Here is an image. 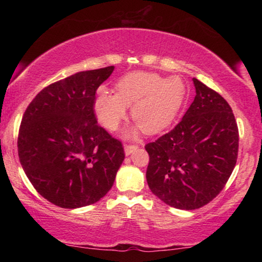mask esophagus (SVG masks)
<instances>
[{"label": "esophagus", "mask_w": 262, "mask_h": 262, "mask_svg": "<svg viewBox=\"0 0 262 262\" xmlns=\"http://www.w3.org/2000/svg\"><path fill=\"white\" fill-rule=\"evenodd\" d=\"M136 149H137V145H135V144H125L124 145V150H125V154H126V155H130V154L132 151H135Z\"/></svg>", "instance_id": "1"}]
</instances>
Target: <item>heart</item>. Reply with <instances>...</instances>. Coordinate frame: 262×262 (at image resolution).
<instances>
[{
  "instance_id": "heart-1",
  "label": "heart",
  "mask_w": 262,
  "mask_h": 262,
  "mask_svg": "<svg viewBox=\"0 0 262 262\" xmlns=\"http://www.w3.org/2000/svg\"><path fill=\"white\" fill-rule=\"evenodd\" d=\"M187 88L182 78L163 77L152 73H131L116 84V94L100 91L94 110L100 123L116 131L131 116L146 134H156L167 127L184 105Z\"/></svg>"
}]
</instances>
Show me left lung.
<instances>
[{
  "label": "left lung",
  "mask_w": 262,
  "mask_h": 262,
  "mask_svg": "<svg viewBox=\"0 0 262 262\" xmlns=\"http://www.w3.org/2000/svg\"><path fill=\"white\" fill-rule=\"evenodd\" d=\"M195 98L180 123L148 143L146 181L167 205L199 209L220 194L234 170L238 128L224 98L193 78Z\"/></svg>",
  "instance_id": "1"
}]
</instances>
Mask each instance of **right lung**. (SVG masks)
Segmentation results:
<instances>
[{
    "instance_id": "add662e5",
    "label": "right lung",
    "mask_w": 262,
    "mask_h": 262,
    "mask_svg": "<svg viewBox=\"0 0 262 262\" xmlns=\"http://www.w3.org/2000/svg\"><path fill=\"white\" fill-rule=\"evenodd\" d=\"M114 67L81 71L39 92L21 120L17 151L28 180L63 209L92 205L112 188L125 159L96 121L95 93Z\"/></svg>"
}]
</instances>
